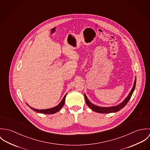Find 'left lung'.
Returning <instances> with one entry per match:
<instances>
[{"label":"left lung","mask_w":150,"mask_h":150,"mask_svg":"<svg viewBox=\"0 0 150 150\" xmlns=\"http://www.w3.org/2000/svg\"><path fill=\"white\" fill-rule=\"evenodd\" d=\"M136 77H135L134 79V84L133 86L132 87V89H131L130 92H129V93L128 95V96L124 100V101L122 102H121V103H120L119 105L115 106H111V107H100V106H96L94 104H93L92 103H91L89 100L88 99L87 96H86V94L84 93V98H85V100H86V103L87 105V106L89 107L91 110H92L93 111L96 112H99V113H111V112H117L118 111H120V110H121L122 108L125 106V105L128 103L129 100H130L133 91H134L135 87H136Z\"/></svg>","instance_id":"left-lung-1"}]
</instances>
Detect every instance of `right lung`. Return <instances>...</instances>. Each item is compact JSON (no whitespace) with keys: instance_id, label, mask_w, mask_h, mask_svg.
<instances>
[{"instance_id":"obj_1","label":"right lung","mask_w":150,"mask_h":150,"mask_svg":"<svg viewBox=\"0 0 150 150\" xmlns=\"http://www.w3.org/2000/svg\"><path fill=\"white\" fill-rule=\"evenodd\" d=\"M67 93H66V95H64V97L63 98L62 100H61V102L56 106L55 107H52V108H48V109H44V110H38V109H36V108H34L33 107H30L26 103V105L30 107L32 110H33V111L37 112H39V113H42V114H54V113H56L57 112H58L59 110H60L63 106L64 105V101H65V98H66V96Z\"/></svg>"}]
</instances>
